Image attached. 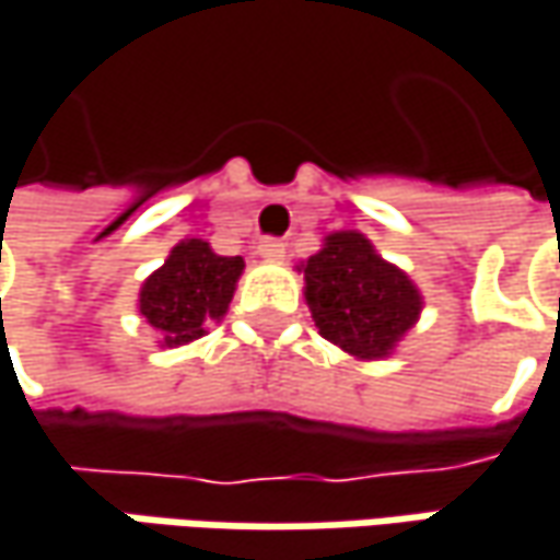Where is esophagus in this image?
I'll return each mask as SVG.
<instances>
[{
	"label": "esophagus",
	"instance_id": "1",
	"mask_svg": "<svg viewBox=\"0 0 560 560\" xmlns=\"http://www.w3.org/2000/svg\"><path fill=\"white\" fill-rule=\"evenodd\" d=\"M256 253L266 259V262H281L284 259V241H276V237H266V241H259V247Z\"/></svg>",
	"mask_w": 560,
	"mask_h": 560
}]
</instances>
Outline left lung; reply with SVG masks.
I'll list each match as a JSON object with an SVG mask.
<instances>
[{
    "instance_id": "left-lung-1",
    "label": "left lung",
    "mask_w": 560,
    "mask_h": 560,
    "mask_svg": "<svg viewBox=\"0 0 560 560\" xmlns=\"http://www.w3.org/2000/svg\"><path fill=\"white\" fill-rule=\"evenodd\" d=\"M298 272H304V301L319 336L354 361L389 358L424 307L418 284L361 231L326 234Z\"/></svg>"
}]
</instances>
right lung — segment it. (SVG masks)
<instances>
[{
  "label": "right lung",
  "instance_id": "1",
  "mask_svg": "<svg viewBox=\"0 0 560 560\" xmlns=\"http://www.w3.org/2000/svg\"><path fill=\"white\" fill-rule=\"evenodd\" d=\"M241 276V256H218L206 241L186 237L142 281L139 316L158 332L161 348L189 346L221 323Z\"/></svg>",
  "mask_w": 560,
  "mask_h": 560
}]
</instances>
